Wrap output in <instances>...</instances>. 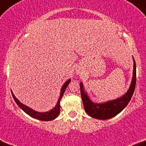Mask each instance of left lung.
I'll return each mask as SVG.
<instances>
[{
    "label": "left lung",
    "instance_id": "1",
    "mask_svg": "<svg viewBox=\"0 0 146 146\" xmlns=\"http://www.w3.org/2000/svg\"><path fill=\"white\" fill-rule=\"evenodd\" d=\"M134 60V58H133ZM136 86V62L134 60V68L133 76L130 86L127 93L123 96L115 100H110L104 103H95L91 101L88 96L87 94L84 91V86L80 82L81 96L82 99L84 110L89 116L93 118L100 120H107L116 116L121 111H123L130 101Z\"/></svg>",
    "mask_w": 146,
    "mask_h": 146
}]
</instances>
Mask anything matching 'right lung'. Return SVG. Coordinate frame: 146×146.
I'll return each mask as SVG.
<instances>
[{
	"instance_id": "1",
	"label": "right lung",
	"mask_w": 146,
	"mask_h": 146,
	"mask_svg": "<svg viewBox=\"0 0 146 146\" xmlns=\"http://www.w3.org/2000/svg\"><path fill=\"white\" fill-rule=\"evenodd\" d=\"M70 82V79L68 80L64 84V85L62 86V89H61V92H60V96L59 98V100L57 101V105H55V107L54 108H52V110H50L46 112H38L33 110V109L30 108V107L26 106V105H23V103H21L17 98L15 97V96L14 95L12 91V96H13L14 100H15V102H17V104L18 105V106L23 110V111H25L27 114H28L29 116H30L31 117L36 118V119L40 120V121H52V120L55 119L58 116L59 113L60 112V100L62 99V96L64 95V93L66 89V87L68 86V84Z\"/></svg>"
}]
</instances>
